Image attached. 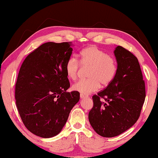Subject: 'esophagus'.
<instances>
[{"instance_id": "34e87169", "label": "esophagus", "mask_w": 158, "mask_h": 158, "mask_svg": "<svg viewBox=\"0 0 158 158\" xmlns=\"http://www.w3.org/2000/svg\"><path fill=\"white\" fill-rule=\"evenodd\" d=\"M88 96L87 95H85V94H80V98H81V99H84V98H87Z\"/></svg>"}]
</instances>
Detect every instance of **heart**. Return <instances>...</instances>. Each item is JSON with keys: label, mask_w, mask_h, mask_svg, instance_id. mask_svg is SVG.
Here are the masks:
<instances>
[{"label": "heart", "mask_w": 158, "mask_h": 158, "mask_svg": "<svg viewBox=\"0 0 158 158\" xmlns=\"http://www.w3.org/2000/svg\"><path fill=\"white\" fill-rule=\"evenodd\" d=\"M80 63L89 66L87 79H81L73 85V89L81 94H90L98 90L101 84L108 85L116 75L117 67L114 59L94 45L84 48L80 52ZM80 63L77 58L70 57L65 64L66 74L69 79H77Z\"/></svg>", "instance_id": "1"}]
</instances>
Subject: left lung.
Segmentation results:
<instances>
[{
	"instance_id": "left-lung-1",
	"label": "left lung",
	"mask_w": 158,
	"mask_h": 158,
	"mask_svg": "<svg viewBox=\"0 0 158 158\" xmlns=\"http://www.w3.org/2000/svg\"><path fill=\"white\" fill-rule=\"evenodd\" d=\"M114 53L116 75L105 89L93 96V106L89 114L93 130L104 137H116L132 127L140 116L146 98L137 57L121 46L116 47Z\"/></svg>"
}]
</instances>
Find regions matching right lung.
Wrapping results in <instances>:
<instances>
[{"label": "right lung", "mask_w": 158, "mask_h": 158, "mask_svg": "<svg viewBox=\"0 0 158 158\" xmlns=\"http://www.w3.org/2000/svg\"><path fill=\"white\" fill-rule=\"evenodd\" d=\"M71 42H46L25 58L15 85L16 105L26 127L42 138L57 135L79 100L69 84L65 64Z\"/></svg>", "instance_id": "obj_1"}]
</instances>
